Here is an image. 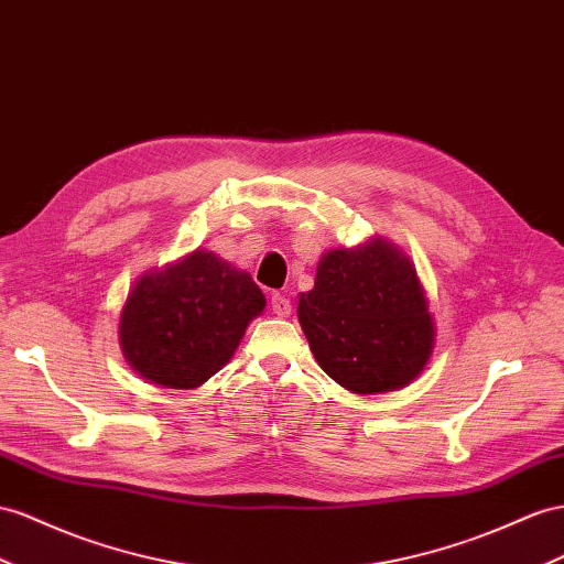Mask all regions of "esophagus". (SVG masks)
<instances>
[{
	"instance_id": "1",
	"label": "esophagus",
	"mask_w": 564,
	"mask_h": 564,
	"mask_svg": "<svg viewBox=\"0 0 564 564\" xmlns=\"http://www.w3.org/2000/svg\"><path fill=\"white\" fill-rule=\"evenodd\" d=\"M269 307H271V312L276 314V316H288V314H291V310H293L291 300H288L283 293H273L271 300H269Z\"/></svg>"
}]
</instances>
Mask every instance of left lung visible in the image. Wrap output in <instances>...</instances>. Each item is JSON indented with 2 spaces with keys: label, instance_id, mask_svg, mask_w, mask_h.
Instances as JSON below:
<instances>
[{
  "label": "left lung",
  "instance_id": "left-lung-1",
  "mask_svg": "<svg viewBox=\"0 0 564 564\" xmlns=\"http://www.w3.org/2000/svg\"><path fill=\"white\" fill-rule=\"evenodd\" d=\"M297 322L319 367L357 395L405 388L436 340L414 262L381 236L322 254Z\"/></svg>",
  "mask_w": 564,
  "mask_h": 564
}]
</instances>
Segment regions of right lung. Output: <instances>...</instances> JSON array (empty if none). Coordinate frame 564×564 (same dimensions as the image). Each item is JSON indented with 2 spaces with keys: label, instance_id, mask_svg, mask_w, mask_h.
Wrapping results in <instances>:
<instances>
[{
  "label": "right lung",
  "instance_id": "right-lung-1",
  "mask_svg": "<svg viewBox=\"0 0 564 564\" xmlns=\"http://www.w3.org/2000/svg\"><path fill=\"white\" fill-rule=\"evenodd\" d=\"M264 307L248 271L197 248L133 283L119 316L121 352L144 381L191 391L236 355Z\"/></svg>",
  "mask_w": 564,
  "mask_h": 564
}]
</instances>
